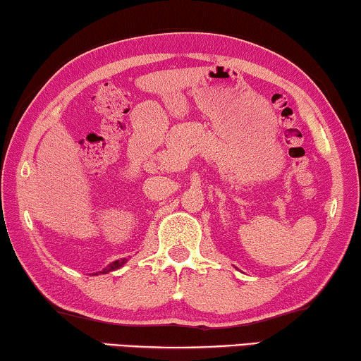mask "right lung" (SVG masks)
<instances>
[{
	"label": "right lung",
	"instance_id": "obj_1",
	"mask_svg": "<svg viewBox=\"0 0 361 361\" xmlns=\"http://www.w3.org/2000/svg\"><path fill=\"white\" fill-rule=\"evenodd\" d=\"M125 263H126V258H120V260H116V262H112L111 264H107V267H106L103 271H99V273H103V274L111 273V271L118 269L120 267H123ZM97 276H98V273H97Z\"/></svg>",
	"mask_w": 361,
	"mask_h": 361
}]
</instances>
